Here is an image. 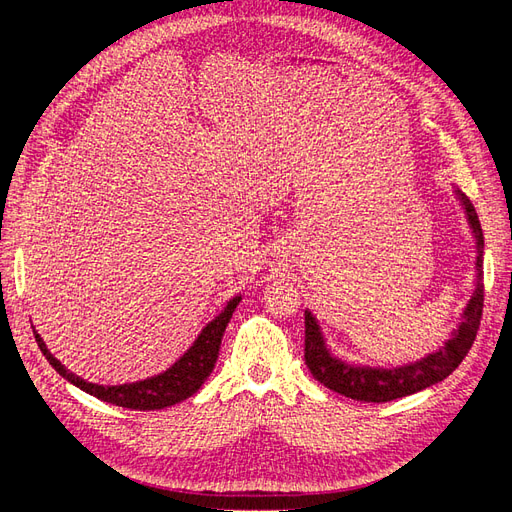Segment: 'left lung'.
<instances>
[{
    "instance_id": "obj_1",
    "label": "left lung",
    "mask_w": 512,
    "mask_h": 512,
    "mask_svg": "<svg viewBox=\"0 0 512 512\" xmlns=\"http://www.w3.org/2000/svg\"><path fill=\"white\" fill-rule=\"evenodd\" d=\"M463 207L468 213V222L472 226V232L476 237V271H478V282L472 299L463 312V322L457 329V333L448 339L446 346L438 352H431L425 359L416 361L412 365L395 367V369H380V367H352L348 363H342L339 359H333L331 352L324 346L322 333L314 316L305 312V365L312 371V376L327 386V389L356 399V401H393L399 397H406L412 393H418L427 389L431 384L442 382L446 376H451L455 367L466 359L470 352L478 327L480 318H483V303H485V286H483V228H480L478 215L470 203L466 194L457 192Z\"/></svg>"
}]
</instances>
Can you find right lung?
Masks as SVG:
<instances>
[{
  "mask_svg": "<svg viewBox=\"0 0 512 512\" xmlns=\"http://www.w3.org/2000/svg\"><path fill=\"white\" fill-rule=\"evenodd\" d=\"M239 301H241V297L232 299L224 307V312L213 322L207 324L203 333L198 335L194 346L185 352L173 367L166 369L160 376H153V378L134 382V384H119V386L91 384L61 365L49 352V348H46L42 337L36 331H34V335H36V342H38L42 354L46 356V361L55 367L59 376H64L68 382L79 386L81 391L94 395L102 401H108V404H115V406L128 408V410H162V408L175 406V404H179V401L192 397L200 389V386H203V382L209 378V374L215 367V361H218L224 331H226L228 322L232 318V312H235Z\"/></svg>",
  "mask_w": 512,
  "mask_h": 512,
  "instance_id": "1",
  "label": "right lung"
}]
</instances>
